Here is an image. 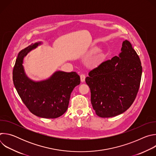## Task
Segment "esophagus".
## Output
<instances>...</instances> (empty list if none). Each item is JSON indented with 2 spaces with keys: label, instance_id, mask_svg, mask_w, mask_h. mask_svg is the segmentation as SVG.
<instances>
[{
  "label": "esophagus",
  "instance_id": "esophagus-1",
  "mask_svg": "<svg viewBox=\"0 0 156 156\" xmlns=\"http://www.w3.org/2000/svg\"><path fill=\"white\" fill-rule=\"evenodd\" d=\"M85 78H86V76L84 74H81L80 75V79H81V81L83 83L85 81Z\"/></svg>",
  "mask_w": 156,
  "mask_h": 156
}]
</instances>
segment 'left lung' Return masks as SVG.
I'll use <instances>...</instances> for the list:
<instances>
[{
  "label": "left lung",
  "instance_id": "8db88e82",
  "mask_svg": "<svg viewBox=\"0 0 156 156\" xmlns=\"http://www.w3.org/2000/svg\"><path fill=\"white\" fill-rule=\"evenodd\" d=\"M85 79L91 90V102L96 114L108 118L129 108L138 92L142 66L139 56L127 40L121 52L101 63Z\"/></svg>",
  "mask_w": 156,
  "mask_h": 156
}]
</instances>
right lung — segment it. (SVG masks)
<instances>
[{"instance_id": "right-lung-1", "label": "right lung", "mask_w": 156, "mask_h": 156, "mask_svg": "<svg viewBox=\"0 0 156 156\" xmlns=\"http://www.w3.org/2000/svg\"><path fill=\"white\" fill-rule=\"evenodd\" d=\"M41 43L32 44L18 53L13 70V81L22 101L33 114L55 119L67 110L71 93L80 84V77L74 72L56 71L45 80L35 81L29 78L23 66L24 57Z\"/></svg>"}]
</instances>
